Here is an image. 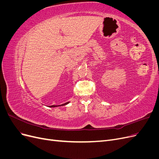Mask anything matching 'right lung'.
Instances as JSON below:
<instances>
[{
    "instance_id": "obj_1",
    "label": "right lung",
    "mask_w": 159,
    "mask_h": 159,
    "mask_svg": "<svg viewBox=\"0 0 159 159\" xmlns=\"http://www.w3.org/2000/svg\"><path fill=\"white\" fill-rule=\"evenodd\" d=\"M68 103H69V102H67V103H64V104H62V105H59V106H61V105H67ZM50 107H57V105H51V106H50Z\"/></svg>"
}]
</instances>
